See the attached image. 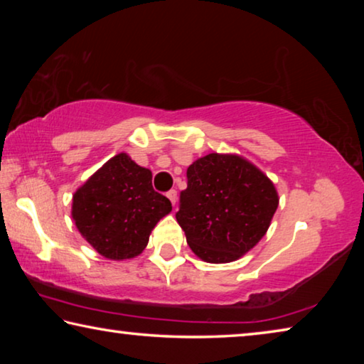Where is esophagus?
Masks as SVG:
<instances>
[{"instance_id":"1","label":"esophagus","mask_w":364,"mask_h":364,"mask_svg":"<svg viewBox=\"0 0 364 364\" xmlns=\"http://www.w3.org/2000/svg\"><path fill=\"white\" fill-rule=\"evenodd\" d=\"M167 197L170 199V202L173 205H176V199H178V194H176V191L175 189H170L168 193H167Z\"/></svg>"}]
</instances>
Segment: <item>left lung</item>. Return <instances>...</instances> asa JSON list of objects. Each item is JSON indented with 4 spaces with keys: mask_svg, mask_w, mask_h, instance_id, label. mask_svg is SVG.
I'll use <instances>...</instances> for the list:
<instances>
[{
    "mask_svg": "<svg viewBox=\"0 0 364 364\" xmlns=\"http://www.w3.org/2000/svg\"><path fill=\"white\" fill-rule=\"evenodd\" d=\"M176 221L202 260H237L260 241L278 208L273 183L247 160L208 154L189 165Z\"/></svg>",
    "mask_w": 364,
    "mask_h": 364,
    "instance_id": "8db88e82",
    "label": "left lung"
}]
</instances>
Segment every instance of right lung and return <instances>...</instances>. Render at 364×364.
Masks as SVG:
<instances>
[{
	"label": "right lung",
	"mask_w": 364,
	"mask_h": 364,
	"mask_svg": "<svg viewBox=\"0 0 364 364\" xmlns=\"http://www.w3.org/2000/svg\"><path fill=\"white\" fill-rule=\"evenodd\" d=\"M171 202L152 188L151 170L127 154L107 160L73 194L72 217L82 236L102 257L125 260L139 255Z\"/></svg>",
	"instance_id": "add662e5"
}]
</instances>
